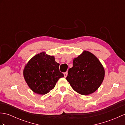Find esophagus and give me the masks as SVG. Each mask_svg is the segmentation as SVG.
Here are the masks:
<instances>
[{
	"label": "esophagus",
	"instance_id": "obj_1",
	"mask_svg": "<svg viewBox=\"0 0 125 125\" xmlns=\"http://www.w3.org/2000/svg\"><path fill=\"white\" fill-rule=\"evenodd\" d=\"M67 75H68V73H67V72H65V73H64V76L65 78L67 77Z\"/></svg>",
	"mask_w": 125,
	"mask_h": 125
}]
</instances>
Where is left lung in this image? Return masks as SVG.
<instances>
[{"mask_svg":"<svg viewBox=\"0 0 125 125\" xmlns=\"http://www.w3.org/2000/svg\"><path fill=\"white\" fill-rule=\"evenodd\" d=\"M104 76V68L99 60L85 50L73 59V67L69 69L66 79L75 91L86 95L99 88Z\"/></svg>","mask_w":125,"mask_h":125,"instance_id":"8db88e82","label":"left lung"}]
</instances>
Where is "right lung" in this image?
Listing matches in <instances>:
<instances>
[{"mask_svg":"<svg viewBox=\"0 0 125 125\" xmlns=\"http://www.w3.org/2000/svg\"><path fill=\"white\" fill-rule=\"evenodd\" d=\"M59 65L54 56L42 52L28 61L23 70V77L34 92L47 94L54 88L58 79L64 77L60 71Z\"/></svg>","mask_w":125,"mask_h":125,"instance_id":"right-lung-1","label":"right lung"}]
</instances>
